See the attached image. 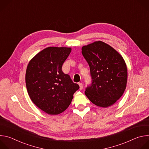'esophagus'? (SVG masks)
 <instances>
[{
  "label": "esophagus",
  "mask_w": 149,
  "mask_h": 149,
  "mask_svg": "<svg viewBox=\"0 0 149 149\" xmlns=\"http://www.w3.org/2000/svg\"><path fill=\"white\" fill-rule=\"evenodd\" d=\"M79 89L80 90H82V88H83V84L81 83V82H79Z\"/></svg>",
  "instance_id": "34e87169"
}]
</instances>
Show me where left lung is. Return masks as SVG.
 <instances>
[{
	"instance_id": "8db88e82",
	"label": "left lung",
	"mask_w": 149,
	"mask_h": 149,
	"mask_svg": "<svg viewBox=\"0 0 149 149\" xmlns=\"http://www.w3.org/2000/svg\"><path fill=\"white\" fill-rule=\"evenodd\" d=\"M82 54L90 66L92 79L86 95L98 107L114 104L126 88L127 69L123 58L102 41L82 47Z\"/></svg>"
}]
</instances>
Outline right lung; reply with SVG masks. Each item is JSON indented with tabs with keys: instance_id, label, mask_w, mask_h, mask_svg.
Returning a JSON list of instances; mask_svg holds the SVG:
<instances>
[{
	"instance_id": "obj_1",
	"label": "right lung",
	"mask_w": 149,
	"mask_h": 149,
	"mask_svg": "<svg viewBox=\"0 0 149 149\" xmlns=\"http://www.w3.org/2000/svg\"><path fill=\"white\" fill-rule=\"evenodd\" d=\"M71 51V48L48 47L36 54L27 67L25 81L28 94L37 107L48 114L64 111L79 88L62 71Z\"/></svg>"
}]
</instances>
